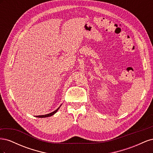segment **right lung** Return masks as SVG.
<instances>
[{"label":"right lung","instance_id":"1","mask_svg":"<svg viewBox=\"0 0 153 153\" xmlns=\"http://www.w3.org/2000/svg\"><path fill=\"white\" fill-rule=\"evenodd\" d=\"M62 105V104L60 105V106L57 109V110H55V111H53V112H51V113H50V114H46V115H37V116H36V117H40V118H43V117H50V116H52V115H54L55 113H56L57 111H58V110L59 109V108L61 107V106Z\"/></svg>","mask_w":153,"mask_h":153}]
</instances>
